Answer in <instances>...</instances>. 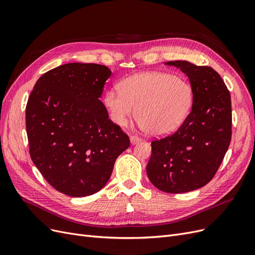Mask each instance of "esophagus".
Segmentation results:
<instances>
[{"mask_svg": "<svg viewBox=\"0 0 255 255\" xmlns=\"http://www.w3.org/2000/svg\"><path fill=\"white\" fill-rule=\"evenodd\" d=\"M138 142H141V137H138L137 135H130V143L132 144V145H134V144H136V143H138Z\"/></svg>", "mask_w": 255, "mask_h": 255, "instance_id": "obj_1", "label": "esophagus"}]
</instances>
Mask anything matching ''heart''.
<instances>
[{
	"instance_id": "heart-1",
	"label": "heart",
	"mask_w": 255,
	"mask_h": 255,
	"mask_svg": "<svg viewBox=\"0 0 255 255\" xmlns=\"http://www.w3.org/2000/svg\"><path fill=\"white\" fill-rule=\"evenodd\" d=\"M194 91L188 81L164 72L141 73L123 79L106 92L111 121L124 127L134 117L139 128L154 136L174 132L188 117Z\"/></svg>"
}]
</instances>
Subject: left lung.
Segmentation results:
<instances>
[{
  "label": "left lung",
  "mask_w": 255,
  "mask_h": 255,
  "mask_svg": "<svg viewBox=\"0 0 255 255\" xmlns=\"http://www.w3.org/2000/svg\"><path fill=\"white\" fill-rule=\"evenodd\" d=\"M190 79L192 110L175 133L151 142L147 176L160 191L187 193L215 176L232 135L231 96L223 78L210 67L185 60L167 61Z\"/></svg>",
  "instance_id": "1"
}]
</instances>
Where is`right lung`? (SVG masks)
<instances>
[{
	"label": "right lung",
	"instance_id": "right-lung-1",
	"mask_svg": "<svg viewBox=\"0 0 255 255\" xmlns=\"http://www.w3.org/2000/svg\"><path fill=\"white\" fill-rule=\"evenodd\" d=\"M106 65L73 62L44 73L26 105L30 158L55 190L71 197L101 191L130 141L101 102Z\"/></svg>",
	"mask_w": 255,
	"mask_h": 255
}]
</instances>
